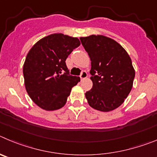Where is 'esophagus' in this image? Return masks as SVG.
Listing matches in <instances>:
<instances>
[{
    "label": "esophagus",
    "instance_id": "1",
    "mask_svg": "<svg viewBox=\"0 0 157 157\" xmlns=\"http://www.w3.org/2000/svg\"><path fill=\"white\" fill-rule=\"evenodd\" d=\"M80 77L81 80H84V79H86L87 77V73L86 71H83L81 73V74H80Z\"/></svg>",
    "mask_w": 157,
    "mask_h": 157
}]
</instances>
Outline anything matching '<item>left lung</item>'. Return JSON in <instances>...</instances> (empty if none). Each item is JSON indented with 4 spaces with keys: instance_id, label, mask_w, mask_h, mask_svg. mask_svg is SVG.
Masks as SVG:
<instances>
[{
    "instance_id": "obj_1",
    "label": "left lung",
    "mask_w": 157,
    "mask_h": 157,
    "mask_svg": "<svg viewBox=\"0 0 157 157\" xmlns=\"http://www.w3.org/2000/svg\"><path fill=\"white\" fill-rule=\"evenodd\" d=\"M80 40L91 61L93 86L85 93L89 105L101 112L118 108L133 87L135 71L129 55L119 43L103 35Z\"/></svg>"
}]
</instances>
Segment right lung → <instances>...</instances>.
Listing matches in <instances>:
<instances>
[{
	"instance_id": "1",
	"label": "right lung",
	"mask_w": 157,
	"mask_h": 157,
	"mask_svg": "<svg viewBox=\"0 0 157 157\" xmlns=\"http://www.w3.org/2000/svg\"><path fill=\"white\" fill-rule=\"evenodd\" d=\"M78 38L53 33L38 40L26 56L23 64L25 87L36 105L54 111L66 105L72 87L80 77L69 74L66 59L79 47Z\"/></svg>"
}]
</instances>
